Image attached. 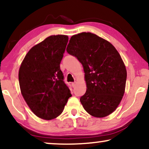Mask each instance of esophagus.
<instances>
[{"mask_svg":"<svg viewBox=\"0 0 149 149\" xmlns=\"http://www.w3.org/2000/svg\"><path fill=\"white\" fill-rule=\"evenodd\" d=\"M72 87H74L75 86H76V83L75 82L72 83Z\"/></svg>","mask_w":149,"mask_h":149,"instance_id":"esophagus-1","label":"esophagus"}]
</instances>
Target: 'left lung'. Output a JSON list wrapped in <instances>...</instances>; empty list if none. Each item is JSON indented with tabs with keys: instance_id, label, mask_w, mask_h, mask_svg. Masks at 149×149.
<instances>
[{
	"instance_id": "obj_1",
	"label": "left lung",
	"mask_w": 149,
	"mask_h": 149,
	"mask_svg": "<svg viewBox=\"0 0 149 149\" xmlns=\"http://www.w3.org/2000/svg\"><path fill=\"white\" fill-rule=\"evenodd\" d=\"M67 52L83 65L87 90L80 101L89 115L104 117L115 111L125 92L127 71L111 42L91 32L70 38Z\"/></svg>"
}]
</instances>
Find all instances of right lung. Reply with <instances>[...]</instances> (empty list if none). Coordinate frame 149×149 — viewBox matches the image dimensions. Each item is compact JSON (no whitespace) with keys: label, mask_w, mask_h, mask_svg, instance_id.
I'll list each match as a JSON object with an SVG mask.
<instances>
[{"label":"right lung","mask_w":149,"mask_h":149,"mask_svg":"<svg viewBox=\"0 0 149 149\" xmlns=\"http://www.w3.org/2000/svg\"><path fill=\"white\" fill-rule=\"evenodd\" d=\"M68 41L66 35L49 36L30 49L20 66L22 94L41 119L51 120L60 115L72 96L60 66Z\"/></svg>","instance_id":"add662e5"}]
</instances>
